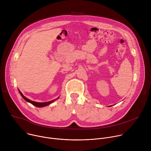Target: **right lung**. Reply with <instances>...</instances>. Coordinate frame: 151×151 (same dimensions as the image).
Instances as JSON below:
<instances>
[{"label": "right lung", "mask_w": 151, "mask_h": 151, "mask_svg": "<svg viewBox=\"0 0 151 151\" xmlns=\"http://www.w3.org/2000/svg\"><path fill=\"white\" fill-rule=\"evenodd\" d=\"M19 94H21V96H22V97L26 100V101H28V102H29V103H30L31 104H32L33 105H34V106H36V107H44V106H48V105H49V104H50L51 103H52L53 101H54L55 100H57V99H58V98L59 97H58V98H57L56 99H54V100H52V101H48V102H42V103H40V102H36V101H32V100H29V99H27V98H26L25 96H23V94L21 93V92L19 90Z\"/></svg>", "instance_id": "1"}]
</instances>
